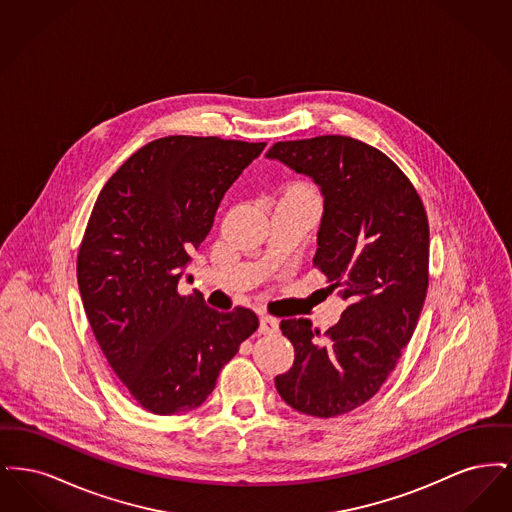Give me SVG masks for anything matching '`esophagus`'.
<instances>
[{"label":"esophagus","mask_w":512,"mask_h":512,"mask_svg":"<svg viewBox=\"0 0 512 512\" xmlns=\"http://www.w3.org/2000/svg\"><path fill=\"white\" fill-rule=\"evenodd\" d=\"M259 332L261 334H276L278 332V320L276 318L263 315L259 318Z\"/></svg>","instance_id":"34e87169"}]
</instances>
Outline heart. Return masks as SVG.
Instances as JSON below:
<instances>
[{
  "instance_id": "b5f03b06",
  "label": "heart",
  "mask_w": 512,
  "mask_h": 512,
  "mask_svg": "<svg viewBox=\"0 0 512 512\" xmlns=\"http://www.w3.org/2000/svg\"><path fill=\"white\" fill-rule=\"evenodd\" d=\"M288 194L313 195V192H311V188H307L305 184H293L292 188L288 190Z\"/></svg>"
}]
</instances>
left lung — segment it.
Instances as JSON below:
<instances>
[{
	"label": "left lung",
	"mask_w": 512,
	"mask_h": 512,
	"mask_svg": "<svg viewBox=\"0 0 512 512\" xmlns=\"http://www.w3.org/2000/svg\"><path fill=\"white\" fill-rule=\"evenodd\" d=\"M265 157L317 184L324 207L313 265L347 303L324 338L307 318L280 322L295 359L274 384L299 413L340 416L380 390L411 341L428 290V217L401 169L359 140L278 142Z\"/></svg>",
	"instance_id": "left-lung-1"
}]
</instances>
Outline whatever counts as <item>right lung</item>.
<instances>
[{"label": "right lung", "mask_w": 512, "mask_h": 512, "mask_svg": "<svg viewBox=\"0 0 512 512\" xmlns=\"http://www.w3.org/2000/svg\"><path fill=\"white\" fill-rule=\"evenodd\" d=\"M267 144L167 136L138 149L103 186L76 278L99 347L130 395L153 414L199 407L257 328L236 307L219 313L178 284L220 201Z\"/></svg>", "instance_id": "obj_1"}]
</instances>
